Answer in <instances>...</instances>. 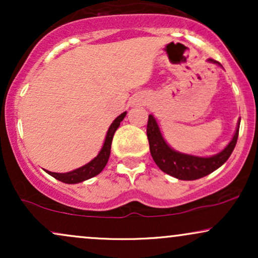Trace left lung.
<instances>
[{
    "label": "left lung",
    "instance_id": "left-lung-1",
    "mask_svg": "<svg viewBox=\"0 0 258 258\" xmlns=\"http://www.w3.org/2000/svg\"><path fill=\"white\" fill-rule=\"evenodd\" d=\"M209 61L220 65L215 59H209ZM239 127H240V120H239L238 127H236L232 141L221 153L209 156V158H201V156L189 155V154H183L173 150L165 142L155 117L150 114L147 125L150 154H152L155 164L165 173L183 180L199 179L201 177H205L214 172L227 161L235 148L236 141H238Z\"/></svg>",
    "mask_w": 258,
    "mask_h": 258
}]
</instances>
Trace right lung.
Returning <instances> with one entry per match:
<instances>
[{
  "mask_svg": "<svg viewBox=\"0 0 258 258\" xmlns=\"http://www.w3.org/2000/svg\"><path fill=\"white\" fill-rule=\"evenodd\" d=\"M125 116H126V111L122 112V114L119 115L116 119L112 121L110 127H109L108 132H106L104 144H103L99 154L92 160V161L88 162V164H86L84 166L76 168V170L70 171V172H67V173H57V172H51V171H46V172L51 174L52 177H54L55 179L60 180V182L63 183H68V184H75V183L84 182L86 179H90L92 177L99 174L103 171V168L105 167L106 162H108L109 160V156H110L111 142H112V137H114V133L117 128H119L120 122L123 120V117Z\"/></svg>",
  "mask_w": 258,
  "mask_h": 258,
  "instance_id": "obj_1",
  "label": "right lung"
}]
</instances>
